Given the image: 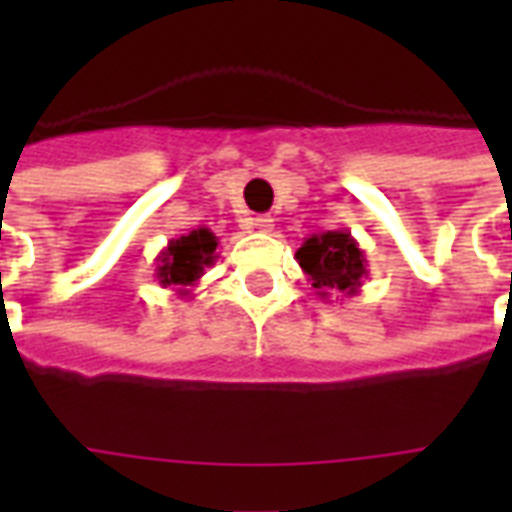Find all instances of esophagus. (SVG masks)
Masks as SVG:
<instances>
[{"instance_id":"obj_1","label":"esophagus","mask_w":512,"mask_h":512,"mask_svg":"<svg viewBox=\"0 0 512 512\" xmlns=\"http://www.w3.org/2000/svg\"><path fill=\"white\" fill-rule=\"evenodd\" d=\"M252 228H255V231H271L273 217L271 215H257L255 220H252Z\"/></svg>"}]
</instances>
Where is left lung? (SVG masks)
Masks as SVG:
<instances>
[{
	"label": "left lung",
	"mask_w": 512,
	"mask_h": 512,
	"mask_svg": "<svg viewBox=\"0 0 512 512\" xmlns=\"http://www.w3.org/2000/svg\"><path fill=\"white\" fill-rule=\"evenodd\" d=\"M297 263L308 273L316 295L327 300L335 295H356L366 279V255L348 228L313 233L297 249Z\"/></svg>",
	"instance_id": "1"
}]
</instances>
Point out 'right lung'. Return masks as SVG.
Masks as SVG:
<instances>
[{"instance_id":"add662e5","label":"right lung","mask_w":512,"mask_h":512,"mask_svg":"<svg viewBox=\"0 0 512 512\" xmlns=\"http://www.w3.org/2000/svg\"><path fill=\"white\" fill-rule=\"evenodd\" d=\"M217 260V236L209 228H196L180 239H172L156 257V279L177 295H191V287Z\"/></svg>"}]
</instances>
